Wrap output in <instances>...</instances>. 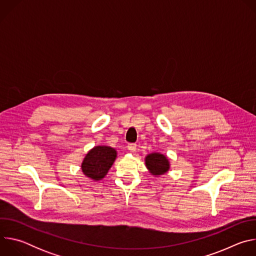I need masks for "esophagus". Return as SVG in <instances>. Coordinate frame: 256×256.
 Instances as JSON below:
<instances>
[{"label":"esophagus","mask_w":256,"mask_h":256,"mask_svg":"<svg viewBox=\"0 0 256 256\" xmlns=\"http://www.w3.org/2000/svg\"><path fill=\"white\" fill-rule=\"evenodd\" d=\"M128 150L130 152H134L136 150V144H128Z\"/></svg>","instance_id":"1"}]
</instances>
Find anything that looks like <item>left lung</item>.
Listing matches in <instances>:
<instances>
[{
	"instance_id": "left-lung-1",
	"label": "left lung",
	"mask_w": 256,
	"mask_h": 256,
	"mask_svg": "<svg viewBox=\"0 0 256 256\" xmlns=\"http://www.w3.org/2000/svg\"><path fill=\"white\" fill-rule=\"evenodd\" d=\"M146 167L149 172L156 177L167 173L170 169V162L168 158L161 153H151L144 158Z\"/></svg>"
}]
</instances>
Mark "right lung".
I'll return each instance as SVG.
<instances>
[{"label":"right lung","mask_w":256,"mask_h":256,"mask_svg":"<svg viewBox=\"0 0 256 256\" xmlns=\"http://www.w3.org/2000/svg\"><path fill=\"white\" fill-rule=\"evenodd\" d=\"M118 157L116 149L108 146H95L85 156L81 169L85 176L94 181L105 177Z\"/></svg>","instance_id":"add662e5"}]
</instances>
